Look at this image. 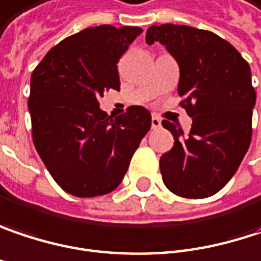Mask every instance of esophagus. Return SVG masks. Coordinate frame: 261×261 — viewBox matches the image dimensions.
Returning <instances> with one entry per match:
<instances>
[{
    "label": "esophagus",
    "instance_id": "34e87169",
    "mask_svg": "<svg viewBox=\"0 0 261 261\" xmlns=\"http://www.w3.org/2000/svg\"><path fill=\"white\" fill-rule=\"evenodd\" d=\"M151 125H152V128L156 130V128H160L161 127V119L156 116V115H152V118H151Z\"/></svg>",
    "mask_w": 261,
    "mask_h": 261
}]
</instances>
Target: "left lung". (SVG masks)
<instances>
[{"mask_svg":"<svg viewBox=\"0 0 261 261\" xmlns=\"http://www.w3.org/2000/svg\"><path fill=\"white\" fill-rule=\"evenodd\" d=\"M160 41L179 65L180 106L193 118L190 134L163 121L173 148L160 158L161 176L176 196L204 199L236 173L252 134L255 91L251 68L220 36L187 25H152L146 43Z\"/></svg>","mask_w":261,"mask_h":261,"instance_id":"left-lung-1","label":"left lung"}]
</instances>
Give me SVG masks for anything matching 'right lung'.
<instances>
[{"label":"right lung","mask_w":261,"mask_h":261,"mask_svg":"<svg viewBox=\"0 0 261 261\" xmlns=\"http://www.w3.org/2000/svg\"><path fill=\"white\" fill-rule=\"evenodd\" d=\"M140 34L139 27L86 28L52 47L31 74L34 146L55 182L71 196L113 191L151 128L145 107L131 106L113 118L98 103L109 89L119 91L118 61Z\"/></svg>","instance_id":"1"}]
</instances>
